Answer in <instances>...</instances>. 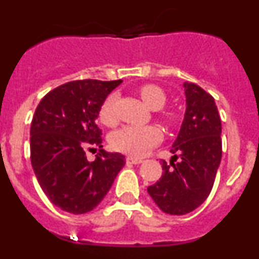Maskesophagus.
<instances>
[{
	"instance_id": "obj_1",
	"label": "esophagus",
	"mask_w": 259,
	"mask_h": 259,
	"mask_svg": "<svg viewBox=\"0 0 259 259\" xmlns=\"http://www.w3.org/2000/svg\"><path fill=\"white\" fill-rule=\"evenodd\" d=\"M128 163H134V164H140L143 163V159L141 158H135V157H127Z\"/></svg>"
}]
</instances>
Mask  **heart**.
I'll list each match as a JSON object with an SVG mask.
<instances>
[{"instance_id": "heart-1", "label": "heart", "mask_w": 259, "mask_h": 259, "mask_svg": "<svg viewBox=\"0 0 259 259\" xmlns=\"http://www.w3.org/2000/svg\"><path fill=\"white\" fill-rule=\"evenodd\" d=\"M143 101L150 109H159L166 102V93L161 87L154 84H145L139 89ZM116 101L118 95L110 93L100 109V120L106 125H114L116 123ZM162 139L159 130L153 125H124L111 135L110 143L114 149L127 153L135 157H143L153 146L157 145Z\"/></svg>"}]
</instances>
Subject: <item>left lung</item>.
Returning <instances> with one entry per match:
<instances>
[{
  "label": "left lung",
  "mask_w": 259,
  "mask_h": 259,
  "mask_svg": "<svg viewBox=\"0 0 259 259\" xmlns=\"http://www.w3.org/2000/svg\"><path fill=\"white\" fill-rule=\"evenodd\" d=\"M185 113L171 146L170 164L162 162L161 179L148 193L166 214L197 209L211 192L222 159V122L214 98L197 84L185 81ZM180 158V161L176 159Z\"/></svg>",
  "instance_id": "left-lung-1"
}]
</instances>
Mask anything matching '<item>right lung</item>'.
Here are the masks:
<instances>
[{
    "mask_svg": "<svg viewBox=\"0 0 259 259\" xmlns=\"http://www.w3.org/2000/svg\"><path fill=\"white\" fill-rule=\"evenodd\" d=\"M122 80H76L53 89L38 104L31 124V163L41 189L56 206L84 214L104 200L125 164L120 153L87 159L91 145L102 148L96 119L102 102Z\"/></svg>",
    "mask_w": 259,
    "mask_h": 259,
    "instance_id": "add662e5",
    "label": "right lung"
}]
</instances>
